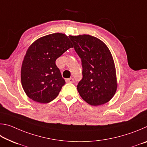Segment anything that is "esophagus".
<instances>
[{
    "instance_id": "obj_1",
    "label": "esophagus",
    "mask_w": 147,
    "mask_h": 147,
    "mask_svg": "<svg viewBox=\"0 0 147 147\" xmlns=\"http://www.w3.org/2000/svg\"><path fill=\"white\" fill-rule=\"evenodd\" d=\"M67 83H73L74 82V80L73 78H67L65 80Z\"/></svg>"
}]
</instances>
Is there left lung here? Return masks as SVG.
I'll return each mask as SVG.
<instances>
[{"instance_id":"8db88e82","label":"left lung","mask_w":147,"mask_h":147,"mask_svg":"<svg viewBox=\"0 0 147 147\" xmlns=\"http://www.w3.org/2000/svg\"><path fill=\"white\" fill-rule=\"evenodd\" d=\"M82 66V79L77 89L80 95L91 106L106 104L117 88L116 71L108 47L90 35L69 37Z\"/></svg>"}]
</instances>
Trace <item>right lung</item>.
I'll return each mask as SVG.
<instances>
[{"mask_svg": "<svg viewBox=\"0 0 147 147\" xmlns=\"http://www.w3.org/2000/svg\"><path fill=\"white\" fill-rule=\"evenodd\" d=\"M73 47L70 38L61 33L41 37L29 47L22 63L21 78L30 98L46 104L57 97L65 82L55 61Z\"/></svg>", "mask_w": 147, "mask_h": 147, "instance_id": "right-lung-1", "label": "right lung"}]
</instances>
